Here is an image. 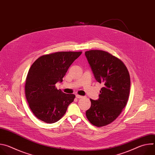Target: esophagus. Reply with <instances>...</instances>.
Wrapping results in <instances>:
<instances>
[{
	"label": "esophagus",
	"mask_w": 155,
	"mask_h": 155,
	"mask_svg": "<svg viewBox=\"0 0 155 155\" xmlns=\"http://www.w3.org/2000/svg\"><path fill=\"white\" fill-rule=\"evenodd\" d=\"M76 97H77V99H81V98H83V96H80V95H78V94H76Z\"/></svg>",
	"instance_id": "obj_1"
}]
</instances>
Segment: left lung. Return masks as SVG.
<instances>
[{
  "mask_svg": "<svg viewBox=\"0 0 155 155\" xmlns=\"http://www.w3.org/2000/svg\"><path fill=\"white\" fill-rule=\"evenodd\" d=\"M85 56L96 81L103 84L99 98L90 99L91 107L86 115L90 122L102 127L113 122L126 106L130 91L128 71L117 58L102 50L86 51Z\"/></svg>",
  "mask_w": 155,
  "mask_h": 155,
  "instance_id": "1",
  "label": "left lung"
}]
</instances>
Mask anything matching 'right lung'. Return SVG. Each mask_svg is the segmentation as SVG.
<instances>
[{"mask_svg": "<svg viewBox=\"0 0 155 155\" xmlns=\"http://www.w3.org/2000/svg\"><path fill=\"white\" fill-rule=\"evenodd\" d=\"M81 52L62 51L43 55L31 65L26 80L25 93L35 116L47 123L59 121L75 96L57 90L55 84L62 78Z\"/></svg>", "mask_w": 155, "mask_h": 155, "instance_id": "1", "label": "right lung"}]
</instances>
